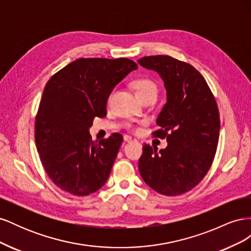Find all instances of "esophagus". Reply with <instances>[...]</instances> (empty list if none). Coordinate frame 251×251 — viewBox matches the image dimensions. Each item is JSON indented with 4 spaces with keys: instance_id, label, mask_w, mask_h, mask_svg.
Listing matches in <instances>:
<instances>
[{
    "instance_id": "esophagus-1",
    "label": "esophagus",
    "mask_w": 251,
    "mask_h": 251,
    "mask_svg": "<svg viewBox=\"0 0 251 251\" xmlns=\"http://www.w3.org/2000/svg\"><path fill=\"white\" fill-rule=\"evenodd\" d=\"M124 139H125V141H126V142H130V141H133V140H135L132 136H128V135H125L124 136Z\"/></svg>"
}]
</instances>
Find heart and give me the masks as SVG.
<instances>
[{
    "instance_id": "b5f03b06",
    "label": "heart",
    "mask_w": 251,
    "mask_h": 251,
    "mask_svg": "<svg viewBox=\"0 0 251 251\" xmlns=\"http://www.w3.org/2000/svg\"><path fill=\"white\" fill-rule=\"evenodd\" d=\"M133 86L135 89L136 95H137L139 100L144 96H148L151 94L157 95V93H158V88H157V85L155 83V81H153L150 78H147V77H141V78L136 79L133 83ZM111 96H110V98H111Z\"/></svg>"
}]
</instances>
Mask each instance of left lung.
Here are the masks:
<instances>
[{
  "mask_svg": "<svg viewBox=\"0 0 251 251\" xmlns=\"http://www.w3.org/2000/svg\"><path fill=\"white\" fill-rule=\"evenodd\" d=\"M138 64L164 81L166 103L153 136L168 141L159 151L143 144L139 173L157 193L182 195L199 184L214 161L220 135L218 105L206 80L192 65L169 55L144 56Z\"/></svg>",
  "mask_w": 251,
  "mask_h": 251,
  "instance_id": "8db88e82",
  "label": "left lung"
}]
</instances>
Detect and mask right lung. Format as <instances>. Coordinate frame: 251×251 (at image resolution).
I'll return each instance as SVG.
<instances>
[{"label": "right lung", "instance_id": "obj_1", "mask_svg": "<svg viewBox=\"0 0 251 251\" xmlns=\"http://www.w3.org/2000/svg\"><path fill=\"white\" fill-rule=\"evenodd\" d=\"M138 68L128 58H78L48 80L35 117V143L53 183L74 196L98 191L110 176L123 143L112 134L100 142L89 128L107 115L108 98L118 82Z\"/></svg>", "mask_w": 251, "mask_h": 251}]
</instances>
